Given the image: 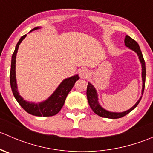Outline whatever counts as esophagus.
<instances>
[{"label": "esophagus", "mask_w": 153, "mask_h": 153, "mask_svg": "<svg viewBox=\"0 0 153 153\" xmlns=\"http://www.w3.org/2000/svg\"><path fill=\"white\" fill-rule=\"evenodd\" d=\"M79 75L81 78H86L89 75V70L86 68H82L79 70Z\"/></svg>", "instance_id": "esophagus-1"}]
</instances>
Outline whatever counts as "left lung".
Listing matches in <instances>:
<instances>
[{"instance_id":"8db88e82","label":"left lung","mask_w":153,"mask_h":153,"mask_svg":"<svg viewBox=\"0 0 153 153\" xmlns=\"http://www.w3.org/2000/svg\"><path fill=\"white\" fill-rule=\"evenodd\" d=\"M124 44L125 46L126 47H128L129 49H130L131 50L134 51L135 53L137 54V55L138 56L139 58V61L141 64V67H142V72H141V77H142V90H141V95H143V90H144V86H145V78H146V67H145V61L144 59L143 58L142 52H141V49H140V47L138 45V43L133 40L132 38H131L130 37L126 35L124 39ZM86 96H87V100L88 103H89V106H90L91 109H92L94 112H95L96 115H99V116L103 117V118H111V119H115V118H119L121 117H124V115H127L128 113L131 112L132 110H133L138 104H139L140 101H141V98H142V95L140 97V98L138 99V101L135 103V104L133 106L129 109L128 110L124 111V112H110V111H108L106 109L103 108L101 106V104L98 102V95L97 93V90L94 86L92 85L91 83H88L87 86V89H86Z\"/></svg>"}]
</instances>
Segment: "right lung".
<instances>
[{
    "mask_svg": "<svg viewBox=\"0 0 153 153\" xmlns=\"http://www.w3.org/2000/svg\"><path fill=\"white\" fill-rule=\"evenodd\" d=\"M38 29H41V27H35V28L32 29L29 32L37 30ZM26 36H27V35H24V36L20 38L19 41L16 44L15 51H14L13 55L12 56L10 69V85L11 88H12V93H13L14 97L18 102V104L28 113L32 115H35V116H53L60 112L61 108L64 106L67 95L75 85V82L80 78L78 75H75L72 77H69V78H65L59 84L57 89L54 91L53 93L47 100L44 101L35 103L27 101L25 99H24V98H22L20 95L18 90L16 74H15V64H16V55L18 47H19V45L22 42L23 40L26 38Z\"/></svg>",
    "mask_w": 153,
    "mask_h": 153,
    "instance_id": "1",
    "label": "right lung"
}]
</instances>
